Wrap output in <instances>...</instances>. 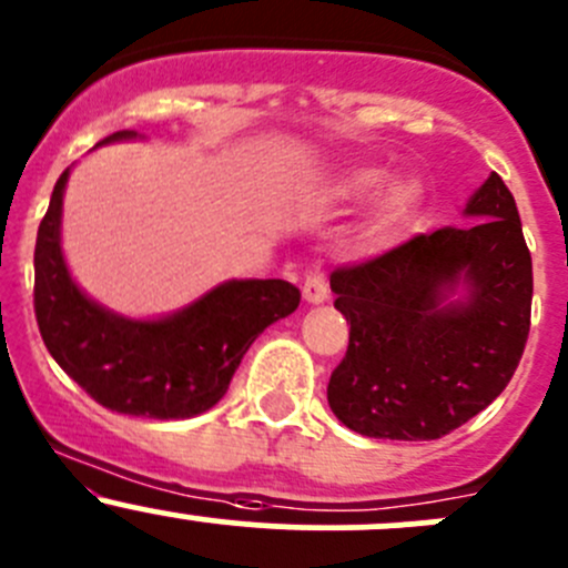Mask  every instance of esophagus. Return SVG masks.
<instances>
[{
  "label": "esophagus",
  "instance_id": "34e87169",
  "mask_svg": "<svg viewBox=\"0 0 568 568\" xmlns=\"http://www.w3.org/2000/svg\"><path fill=\"white\" fill-rule=\"evenodd\" d=\"M302 296L307 304H324L329 300V283H326L321 268L307 272V277H304V285H302Z\"/></svg>",
  "mask_w": 568,
  "mask_h": 568
}]
</instances>
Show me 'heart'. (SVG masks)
<instances>
[{"mask_svg": "<svg viewBox=\"0 0 568 568\" xmlns=\"http://www.w3.org/2000/svg\"><path fill=\"white\" fill-rule=\"evenodd\" d=\"M386 182H389V174L384 169H351L339 174L334 193L339 199H367L378 193ZM422 201H425V190L416 179H394L375 204V220L384 231L405 229L419 214Z\"/></svg>", "mask_w": 568, "mask_h": 568, "instance_id": "heart-1", "label": "heart"}]
</instances>
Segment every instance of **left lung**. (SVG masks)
Here are the masks:
<instances>
[{"label":"left lung","instance_id":"obj_1","mask_svg":"<svg viewBox=\"0 0 568 568\" xmlns=\"http://www.w3.org/2000/svg\"><path fill=\"white\" fill-rule=\"evenodd\" d=\"M463 214L474 223L332 274L351 337L326 397L354 433L440 438L485 410L520 364L534 266L517 204L489 174Z\"/></svg>","mask_w":568,"mask_h":568}]
</instances>
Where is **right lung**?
Returning <instances> with one entry per match:
<instances>
[{"label": "right lung", "instance_id": "add662e5", "mask_svg": "<svg viewBox=\"0 0 568 568\" xmlns=\"http://www.w3.org/2000/svg\"><path fill=\"white\" fill-rule=\"evenodd\" d=\"M133 139H141L135 130H119L98 146ZM68 179L70 169L53 184L34 244V315L48 354L116 414L190 419L214 408L255 337L300 307V288L285 280H225L160 318L113 313L75 283L64 261Z\"/></svg>", "mask_w": 568, "mask_h": 568}]
</instances>
